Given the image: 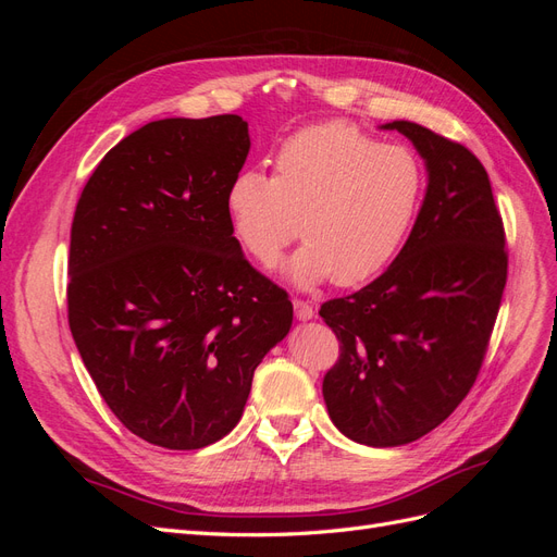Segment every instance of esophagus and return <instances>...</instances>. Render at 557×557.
<instances>
[{"label": "esophagus", "mask_w": 557, "mask_h": 557, "mask_svg": "<svg viewBox=\"0 0 557 557\" xmlns=\"http://www.w3.org/2000/svg\"><path fill=\"white\" fill-rule=\"evenodd\" d=\"M293 307H295V315H297L299 320H311V318L315 315L313 307L309 305L307 299H295V301H293Z\"/></svg>", "instance_id": "esophagus-1"}]
</instances>
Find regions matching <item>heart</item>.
<instances>
[{"instance_id": "b5f03b06", "label": "heart", "mask_w": 557, "mask_h": 557, "mask_svg": "<svg viewBox=\"0 0 557 557\" xmlns=\"http://www.w3.org/2000/svg\"><path fill=\"white\" fill-rule=\"evenodd\" d=\"M425 197V166L407 146L383 144L348 123L295 132L274 158V176L246 170L227 188L234 237L260 264H274L299 234L285 267L301 288L379 276L407 244Z\"/></svg>"}]
</instances>
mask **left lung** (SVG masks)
<instances>
[{
	"instance_id": "1",
	"label": "left lung",
	"mask_w": 557,
	"mask_h": 557,
	"mask_svg": "<svg viewBox=\"0 0 557 557\" xmlns=\"http://www.w3.org/2000/svg\"><path fill=\"white\" fill-rule=\"evenodd\" d=\"M409 137L428 164V193L395 262L320 315L339 339L323 379L332 423L348 440L387 448L420 440L474 385L507 285V237L479 158L423 125Z\"/></svg>"
}]
</instances>
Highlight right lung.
<instances>
[{"instance_id":"obj_1","label":"right lung","mask_w":557,"mask_h":557,"mask_svg":"<svg viewBox=\"0 0 557 557\" xmlns=\"http://www.w3.org/2000/svg\"><path fill=\"white\" fill-rule=\"evenodd\" d=\"M248 148L239 115L164 117L115 144L76 205L70 330L113 416L153 446L223 440L293 325L288 293L250 267L230 225Z\"/></svg>"}]
</instances>
